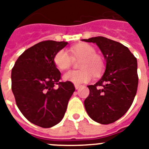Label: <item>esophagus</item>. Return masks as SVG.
Instances as JSON below:
<instances>
[{"label": "esophagus", "instance_id": "34e87169", "mask_svg": "<svg viewBox=\"0 0 149 149\" xmlns=\"http://www.w3.org/2000/svg\"><path fill=\"white\" fill-rule=\"evenodd\" d=\"M74 87H75V89H78L79 88L81 87V86L80 85H74Z\"/></svg>", "mask_w": 149, "mask_h": 149}]
</instances>
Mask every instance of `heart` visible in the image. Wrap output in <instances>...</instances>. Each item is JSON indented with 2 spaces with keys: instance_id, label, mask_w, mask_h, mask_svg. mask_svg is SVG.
<instances>
[{
  "instance_id": "heart-1",
  "label": "heart",
  "mask_w": 149,
  "mask_h": 149,
  "mask_svg": "<svg viewBox=\"0 0 149 149\" xmlns=\"http://www.w3.org/2000/svg\"><path fill=\"white\" fill-rule=\"evenodd\" d=\"M68 51L72 58L81 59L79 63V68L81 69L65 73L63 75V79L65 81L80 85L89 82L93 75H99L103 71L104 62L100 55L96 54V50L93 46L86 43H81L72 46ZM70 55L65 50H60L56 52L54 57V62L60 70H66L70 68L72 63Z\"/></svg>"
}]
</instances>
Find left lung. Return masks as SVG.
Returning <instances> with one entry per match:
<instances>
[{"mask_svg":"<svg viewBox=\"0 0 149 149\" xmlns=\"http://www.w3.org/2000/svg\"><path fill=\"white\" fill-rule=\"evenodd\" d=\"M95 43L106 62L104 73L84 101L91 119L102 125L116 122L126 113L134 101L138 86L137 60L121 43L103 36L82 39Z\"/></svg>","mask_w":149,"mask_h":149,"instance_id":"8db88e82","label":"left lung"}]
</instances>
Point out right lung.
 <instances>
[{"label":"right lung","instance_id":"1","mask_svg":"<svg viewBox=\"0 0 149 149\" xmlns=\"http://www.w3.org/2000/svg\"><path fill=\"white\" fill-rule=\"evenodd\" d=\"M66 42L43 41L23 52L12 69V91L24 116L36 125L51 127L61 122L75 90L69 81L60 82L54 57ZM58 86L56 87V86Z\"/></svg>","mask_w":149,"mask_h":149}]
</instances>
